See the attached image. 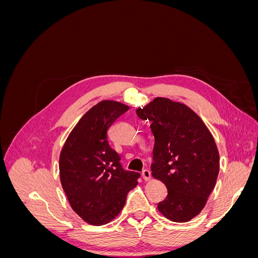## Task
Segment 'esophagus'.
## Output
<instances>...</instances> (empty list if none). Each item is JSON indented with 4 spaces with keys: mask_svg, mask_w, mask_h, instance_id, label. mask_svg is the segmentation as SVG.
Returning a JSON list of instances; mask_svg holds the SVG:
<instances>
[{
    "mask_svg": "<svg viewBox=\"0 0 258 258\" xmlns=\"http://www.w3.org/2000/svg\"><path fill=\"white\" fill-rule=\"evenodd\" d=\"M142 176H143V178L145 179V181H150L151 177H152V175H151V171L148 170V169L143 170V171H142Z\"/></svg>",
    "mask_w": 258,
    "mask_h": 258,
    "instance_id": "1",
    "label": "esophagus"
}]
</instances>
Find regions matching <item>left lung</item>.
Instances as JSON below:
<instances>
[{"label": "left lung", "mask_w": 258, "mask_h": 258, "mask_svg": "<svg viewBox=\"0 0 258 258\" xmlns=\"http://www.w3.org/2000/svg\"><path fill=\"white\" fill-rule=\"evenodd\" d=\"M137 114L151 122L152 175L168 189L158 211L172 222H188L205 208L215 187L220 155L214 138L191 108L168 98H155Z\"/></svg>", "instance_id": "8db88e82"}]
</instances>
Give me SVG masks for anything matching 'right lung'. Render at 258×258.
<instances>
[{"mask_svg":"<svg viewBox=\"0 0 258 258\" xmlns=\"http://www.w3.org/2000/svg\"><path fill=\"white\" fill-rule=\"evenodd\" d=\"M129 106L103 100L92 106L70 132L59 157L60 182L74 212L93 226L120 213L140 173L123 170L108 144L107 130Z\"/></svg>","mask_w":258,"mask_h":258,"instance_id":"obj_1","label":"right lung"}]
</instances>
